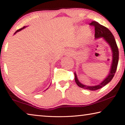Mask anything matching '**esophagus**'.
<instances>
[{
  "mask_svg": "<svg viewBox=\"0 0 125 125\" xmlns=\"http://www.w3.org/2000/svg\"><path fill=\"white\" fill-rule=\"evenodd\" d=\"M69 54H70V55H71V53H68Z\"/></svg>",
  "mask_w": 125,
  "mask_h": 125,
  "instance_id": "1",
  "label": "esophagus"
}]
</instances>
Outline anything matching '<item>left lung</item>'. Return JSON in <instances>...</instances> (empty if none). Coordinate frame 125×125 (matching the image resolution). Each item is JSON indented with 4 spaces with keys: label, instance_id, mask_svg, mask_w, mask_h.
I'll return each instance as SVG.
<instances>
[{
    "label": "left lung",
    "instance_id": "1",
    "mask_svg": "<svg viewBox=\"0 0 125 125\" xmlns=\"http://www.w3.org/2000/svg\"><path fill=\"white\" fill-rule=\"evenodd\" d=\"M90 24L94 27L95 38L97 39L99 38H104V40L110 45L112 52V62L111 64V67L110 73L108 74L107 77L100 84L94 86H88L83 84L78 81V78H77L76 73H74L75 82H76L77 84L79 87L84 89H87V90H89L90 91H95L105 86V85L108 83L112 80L113 77H114L118 65L119 53H118V49L114 36L113 35L112 33L111 32V31L109 30L107 28L103 26V25H101L100 24H99L98 22L95 21H92Z\"/></svg>",
    "mask_w": 125,
    "mask_h": 125
}]
</instances>
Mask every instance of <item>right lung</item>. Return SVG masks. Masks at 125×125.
I'll return each mask as SVG.
<instances>
[{"label": "right lung", "mask_w": 125, "mask_h": 125, "mask_svg": "<svg viewBox=\"0 0 125 125\" xmlns=\"http://www.w3.org/2000/svg\"><path fill=\"white\" fill-rule=\"evenodd\" d=\"M24 28H25V27H23V28H21V29H18V30H17L16 31H15V32L14 33V34H15V33H17V32H18V31H21V30H22V29H23ZM47 89H48V88H47Z\"/></svg>", "instance_id": "add662e5"}]
</instances>
